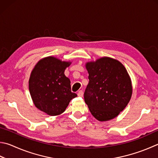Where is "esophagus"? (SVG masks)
<instances>
[{
	"label": "esophagus",
	"mask_w": 158,
	"mask_h": 158,
	"mask_svg": "<svg viewBox=\"0 0 158 158\" xmlns=\"http://www.w3.org/2000/svg\"><path fill=\"white\" fill-rule=\"evenodd\" d=\"M83 94H84V93H83L82 90H79L78 93H77V95L79 97H83Z\"/></svg>",
	"instance_id": "34e87169"
}]
</instances>
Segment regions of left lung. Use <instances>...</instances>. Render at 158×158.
<instances>
[{"mask_svg": "<svg viewBox=\"0 0 158 158\" xmlns=\"http://www.w3.org/2000/svg\"><path fill=\"white\" fill-rule=\"evenodd\" d=\"M89 83L84 100L99 121L114 118L127 106L132 94L131 81L125 67L117 60L103 57L88 62Z\"/></svg>", "mask_w": 158, "mask_h": 158, "instance_id": "obj_1", "label": "left lung"}]
</instances>
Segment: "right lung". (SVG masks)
<instances>
[{"label": "right lung", "instance_id": "1", "mask_svg": "<svg viewBox=\"0 0 158 158\" xmlns=\"http://www.w3.org/2000/svg\"><path fill=\"white\" fill-rule=\"evenodd\" d=\"M70 62L53 56L37 63L29 80V90L35 106L51 116L65 111L71 99L77 94L71 92L70 81L65 77V68Z\"/></svg>", "mask_w": 158, "mask_h": 158}]
</instances>
